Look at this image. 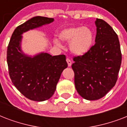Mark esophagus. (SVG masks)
Returning a JSON list of instances; mask_svg holds the SVG:
<instances>
[{
  "mask_svg": "<svg viewBox=\"0 0 127 127\" xmlns=\"http://www.w3.org/2000/svg\"><path fill=\"white\" fill-rule=\"evenodd\" d=\"M66 62H67L68 63V66H71L72 61H70V59H66Z\"/></svg>",
  "mask_w": 127,
  "mask_h": 127,
  "instance_id": "obj_1",
  "label": "esophagus"
}]
</instances>
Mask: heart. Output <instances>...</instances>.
I'll list each match as a JSON object with an SVG mask.
<instances>
[{
    "label": "heart",
    "instance_id": "obj_1",
    "mask_svg": "<svg viewBox=\"0 0 127 127\" xmlns=\"http://www.w3.org/2000/svg\"><path fill=\"white\" fill-rule=\"evenodd\" d=\"M61 41L70 42V50L76 55H83L90 51L94 43V33L88 27L73 26L63 29L59 33ZM54 43L61 46L59 39H54Z\"/></svg>",
    "mask_w": 127,
    "mask_h": 127
}]
</instances>
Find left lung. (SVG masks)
Returning a JSON list of instances; mask_svg holds the SVG:
<instances>
[{
	"label": "left lung",
	"instance_id": "obj_1",
	"mask_svg": "<svg viewBox=\"0 0 127 127\" xmlns=\"http://www.w3.org/2000/svg\"><path fill=\"white\" fill-rule=\"evenodd\" d=\"M94 45L82 56L74 57L72 68L78 93L87 100L105 95L117 80L121 64V51L117 35L109 25L96 18Z\"/></svg>",
	"mask_w": 127,
	"mask_h": 127
}]
</instances>
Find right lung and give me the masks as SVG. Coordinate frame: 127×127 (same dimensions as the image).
<instances>
[{
	"mask_svg": "<svg viewBox=\"0 0 127 127\" xmlns=\"http://www.w3.org/2000/svg\"><path fill=\"white\" fill-rule=\"evenodd\" d=\"M54 21L53 18L35 16L15 29L7 49L9 75L18 90L29 99L47 100L55 92L62 72L68 66L64 55L52 56L41 53L33 57L21 49L22 33Z\"/></svg>",
	"mask_w": 127,
	"mask_h": 127,
	"instance_id": "1",
	"label": "right lung"
}]
</instances>
